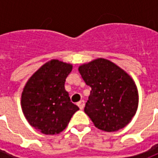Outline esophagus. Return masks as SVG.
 Segmentation results:
<instances>
[{"instance_id": "1", "label": "esophagus", "mask_w": 158, "mask_h": 158, "mask_svg": "<svg viewBox=\"0 0 158 158\" xmlns=\"http://www.w3.org/2000/svg\"><path fill=\"white\" fill-rule=\"evenodd\" d=\"M77 105L79 106V109H84V107H85V101H80V102H79L77 103Z\"/></svg>"}]
</instances>
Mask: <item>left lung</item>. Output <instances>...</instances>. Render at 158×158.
I'll return each instance as SVG.
<instances>
[{
	"mask_svg": "<svg viewBox=\"0 0 158 158\" xmlns=\"http://www.w3.org/2000/svg\"><path fill=\"white\" fill-rule=\"evenodd\" d=\"M84 81L91 88L85 113L97 129L114 132L135 116L139 96L132 78L109 60L97 58L79 67Z\"/></svg>",
	"mask_w": 158,
	"mask_h": 158,
	"instance_id": "obj_1",
	"label": "left lung"
}]
</instances>
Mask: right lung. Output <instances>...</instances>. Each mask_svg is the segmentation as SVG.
I'll list each match as a JSON object with an SVG mask.
<instances>
[{"label":"right lung","mask_w":158,"mask_h":158,"mask_svg":"<svg viewBox=\"0 0 158 158\" xmlns=\"http://www.w3.org/2000/svg\"><path fill=\"white\" fill-rule=\"evenodd\" d=\"M72 69L70 63L51 60L29 78L23 88V113L30 125L45 135L62 132L79 110L64 88Z\"/></svg>","instance_id":"obj_1"}]
</instances>
